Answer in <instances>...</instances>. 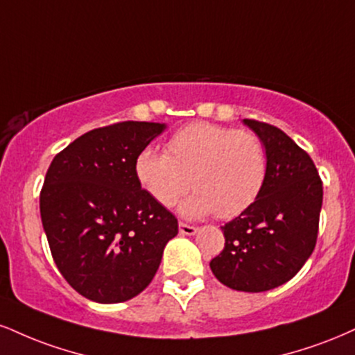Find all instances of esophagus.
<instances>
[{
  "label": "esophagus",
  "instance_id": "1",
  "mask_svg": "<svg viewBox=\"0 0 355 355\" xmlns=\"http://www.w3.org/2000/svg\"><path fill=\"white\" fill-rule=\"evenodd\" d=\"M178 230H180V234H187V236H193L196 233V228L191 225H187V223H180L178 225Z\"/></svg>",
  "mask_w": 355,
  "mask_h": 355
}]
</instances>
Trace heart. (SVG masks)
Wrapping results in <instances>:
<instances>
[{
  "mask_svg": "<svg viewBox=\"0 0 355 355\" xmlns=\"http://www.w3.org/2000/svg\"><path fill=\"white\" fill-rule=\"evenodd\" d=\"M134 170L145 193L160 207H173L191 183L195 193L180 205L185 218L211 213L234 218L261 195L268 155L253 132L191 122L170 137L166 153L152 147L140 150Z\"/></svg>",
  "mask_w": 355,
  "mask_h": 355,
  "instance_id": "obj_1",
  "label": "heart"
}]
</instances>
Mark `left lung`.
<instances>
[{"label":"left lung","mask_w":355,"mask_h":355,"mask_svg":"<svg viewBox=\"0 0 355 355\" xmlns=\"http://www.w3.org/2000/svg\"><path fill=\"white\" fill-rule=\"evenodd\" d=\"M243 123L266 148L268 178L258 200L221 226L225 250L210 268L228 288L263 293L288 283L314 251L322 182L311 157L283 130L251 119Z\"/></svg>","instance_id":"1"}]
</instances>
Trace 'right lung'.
<instances>
[{"label": "right lung", "instance_id": "add662e5", "mask_svg": "<svg viewBox=\"0 0 355 355\" xmlns=\"http://www.w3.org/2000/svg\"><path fill=\"white\" fill-rule=\"evenodd\" d=\"M165 123L94 129L51 162L41 190L42 228L55 266L101 304L129 301L150 284L178 221L135 177V159Z\"/></svg>", "mask_w": 355, "mask_h": 355}]
</instances>
